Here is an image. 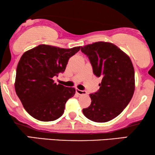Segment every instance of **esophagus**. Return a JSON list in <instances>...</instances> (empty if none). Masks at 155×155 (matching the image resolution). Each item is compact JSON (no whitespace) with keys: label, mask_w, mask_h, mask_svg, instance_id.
<instances>
[{"label":"esophagus","mask_w":155,"mask_h":155,"mask_svg":"<svg viewBox=\"0 0 155 155\" xmlns=\"http://www.w3.org/2000/svg\"><path fill=\"white\" fill-rule=\"evenodd\" d=\"M75 91H76V93H77V94H80V95L87 94V92H86V91H84V90H79V89L76 88Z\"/></svg>","instance_id":"34e87169"}]
</instances>
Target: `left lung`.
Instances as JSON below:
<instances>
[{
	"mask_svg": "<svg viewBox=\"0 0 155 155\" xmlns=\"http://www.w3.org/2000/svg\"><path fill=\"white\" fill-rule=\"evenodd\" d=\"M81 51L90 59L94 75L102 78L99 90L90 94V106L82 112L92 121H109L124 111L133 97L135 71L132 61L109 42H95L81 47Z\"/></svg>",
	"mask_w": 155,
	"mask_h": 155,
	"instance_id": "left-lung-1",
	"label": "left lung"
}]
</instances>
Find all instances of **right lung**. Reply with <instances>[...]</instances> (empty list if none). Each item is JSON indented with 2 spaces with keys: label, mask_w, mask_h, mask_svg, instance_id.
Returning a JSON list of instances; mask_svg holds the SVG:
<instances>
[{
  "label": "right lung",
  "mask_w": 155,
  "mask_h": 155,
  "mask_svg": "<svg viewBox=\"0 0 155 155\" xmlns=\"http://www.w3.org/2000/svg\"><path fill=\"white\" fill-rule=\"evenodd\" d=\"M80 46L61 48L41 44L25 52L17 67L15 89L29 115L41 121H52L63 114L74 87L55 83L53 78L65 71L69 58Z\"/></svg>",
  "instance_id": "1"
}]
</instances>
